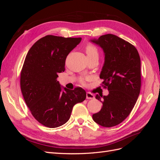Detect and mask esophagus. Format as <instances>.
Returning a JSON list of instances; mask_svg holds the SVG:
<instances>
[{"mask_svg": "<svg viewBox=\"0 0 160 160\" xmlns=\"http://www.w3.org/2000/svg\"><path fill=\"white\" fill-rule=\"evenodd\" d=\"M86 98L88 99H94V95L89 93V92H87L86 93Z\"/></svg>", "mask_w": 160, "mask_h": 160, "instance_id": "esophagus-1", "label": "esophagus"}]
</instances>
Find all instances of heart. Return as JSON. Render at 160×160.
<instances>
[{"instance_id":"b5f03b06","label":"heart","mask_w":160,"mask_h":160,"mask_svg":"<svg viewBox=\"0 0 160 160\" xmlns=\"http://www.w3.org/2000/svg\"><path fill=\"white\" fill-rule=\"evenodd\" d=\"M86 52L88 57H91V56H98V49L92 44H89L86 47ZM80 82L82 84L85 83V80L84 79H81Z\"/></svg>"}]
</instances>
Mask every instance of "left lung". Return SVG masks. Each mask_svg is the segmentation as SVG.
Here are the masks:
<instances>
[{"label":"left lung","instance_id":"obj_1","mask_svg":"<svg viewBox=\"0 0 160 160\" xmlns=\"http://www.w3.org/2000/svg\"><path fill=\"white\" fill-rule=\"evenodd\" d=\"M102 48L105 62L100 78L109 95H96L103 103L98 113L93 115L95 122L111 128L127 118L136 103L141 88V61L138 50L123 38L112 35L91 40Z\"/></svg>","mask_w":160,"mask_h":160}]
</instances>
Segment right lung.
Listing matches in <instances>:
<instances>
[{"label":"right lung","mask_w":160,"mask_h":160,"mask_svg":"<svg viewBox=\"0 0 160 160\" xmlns=\"http://www.w3.org/2000/svg\"><path fill=\"white\" fill-rule=\"evenodd\" d=\"M81 41V37L47 35L27 52L21 72V92L33 117L45 127L65 124L73 106L86 98L81 88L62 91L57 80L58 73L65 71L67 55Z\"/></svg>","instance_id":"1"}]
</instances>
